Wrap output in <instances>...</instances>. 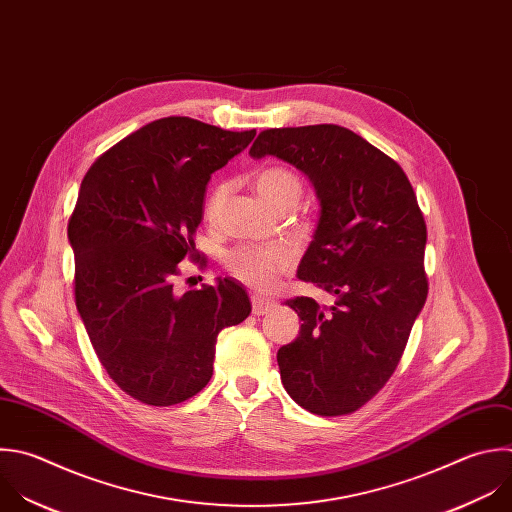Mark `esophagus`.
Instances as JSON below:
<instances>
[{"instance_id":"obj_1","label":"esophagus","mask_w":512,"mask_h":512,"mask_svg":"<svg viewBox=\"0 0 512 512\" xmlns=\"http://www.w3.org/2000/svg\"><path fill=\"white\" fill-rule=\"evenodd\" d=\"M277 307L275 299L269 297H261V295H251V309L255 315H265L269 311H273Z\"/></svg>"}]
</instances>
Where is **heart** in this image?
<instances>
[{
	"mask_svg": "<svg viewBox=\"0 0 512 512\" xmlns=\"http://www.w3.org/2000/svg\"><path fill=\"white\" fill-rule=\"evenodd\" d=\"M255 189L269 207L279 211L289 205H297L303 193V183L291 168L269 166L257 175ZM227 191L229 187L225 183L217 185L211 191L205 203L207 221H217L227 199ZM293 261V253L283 245H245L233 249L227 255L225 267L243 285L257 291H271L273 287H277L281 277L291 271Z\"/></svg>",
	"mask_w": 512,
	"mask_h": 512,
	"instance_id": "1",
	"label": "heart"
}]
</instances>
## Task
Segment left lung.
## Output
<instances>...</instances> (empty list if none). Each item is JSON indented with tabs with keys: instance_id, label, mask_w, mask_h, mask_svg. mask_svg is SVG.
<instances>
[{
	"instance_id": "1",
	"label": "left lung",
	"mask_w": 512,
	"mask_h": 512,
	"mask_svg": "<svg viewBox=\"0 0 512 512\" xmlns=\"http://www.w3.org/2000/svg\"><path fill=\"white\" fill-rule=\"evenodd\" d=\"M249 154L297 166L321 203L297 277L333 301H285L303 323L277 352L283 388L311 414H354L396 372L428 295L416 193L394 158L337 124L263 130Z\"/></svg>"
}]
</instances>
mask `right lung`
Instances as JSON below:
<instances>
[{
    "label": "right lung",
    "mask_w": 512,
    "mask_h": 512,
    "mask_svg": "<svg viewBox=\"0 0 512 512\" xmlns=\"http://www.w3.org/2000/svg\"><path fill=\"white\" fill-rule=\"evenodd\" d=\"M255 138L189 116L154 120L100 154L68 221L74 297L114 384L148 406L199 394L213 376L221 329L251 313L245 289L219 279L175 291L195 259L205 187Z\"/></svg>",
    "instance_id": "obj_1"
}]
</instances>
